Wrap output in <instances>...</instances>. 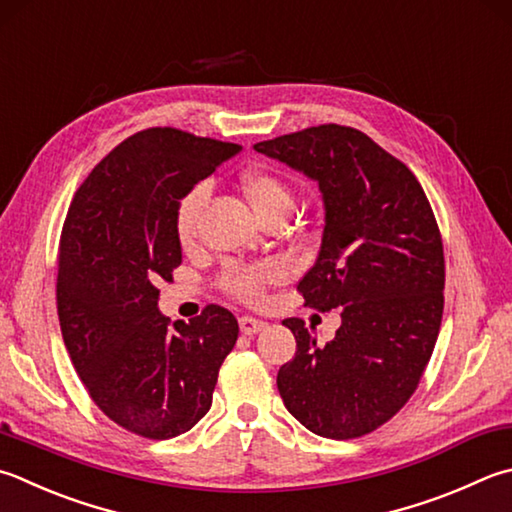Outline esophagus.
Here are the masks:
<instances>
[{"mask_svg":"<svg viewBox=\"0 0 512 512\" xmlns=\"http://www.w3.org/2000/svg\"><path fill=\"white\" fill-rule=\"evenodd\" d=\"M240 332L247 334V336H254L256 332H260L265 327V323L260 321V318H254V316H240Z\"/></svg>","mask_w":512,"mask_h":512,"instance_id":"1","label":"esophagus"}]
</instances>
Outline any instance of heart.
<instances>
[{"label": "heart", "instance_id": "obj_1", "mask_svg": "<svg viewBox=\"0 0 512 512\" xmlns=\"http://www.w3.org/2000/svg\"><path fill=\"white\" fill-rule=\"evenodd\" d=\"M240 189H243L249 205L256 211L260 220L272 216H289L294 209V191L287 185L285 178L269 169H252L240 176ZM209 187L196 185L180 198L176 207V234L182 245H191L198 231V220L202 209L207 205ZM285 278V267L278 263H260V265H236L231 263L220 274V287L229 296L238 301L256 305L265 298L269 285Z\"/></svg>", "mask_w": 512, "mask_h": 512}]
</instances>
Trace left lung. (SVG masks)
<instances>
[{
    "label": "left lung",
    "mask_w": 512,
    "mask_h": 512,
    "mask_svg": "<svg viewBox=\"0 0 512 512\" xmlns=\"http://www.w3.org/2000/svg\"><path fill=\"white\" fill-rule=\"evenodd\" d=\"M254 149L318 182L323 240L296 289L318 312L341 310L325 345L285 318L296 354L278 392L314 435L363 437L406 406L435 350L446 283L435 214L414 173L359 129L318 124Z\"/></svg>",
    "instance_id": "8db88e82"
}]
</instances>
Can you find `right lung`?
I'll return each mask as SVG.
<instances>
[{
	"mask_svg": "<svg viewBox=\"0 0 512 512\" xmlns=\"http://www.w3.org/2000/svg\"><path fill=\"white\" fill-rule=\"evenodd\" d=\"M240 147L153 127L120 142L80 189L57 254V316L75 372L106 417L171 439L211 408L236 316L207 305L191 323L158 312L160 281L182 263L176 207Z\"/></svg>",
	"mask_w": 512,
	"mask_h": 512,
	"instance_id": "obj_1",
	"label": "right lung"
}]
</instances>
